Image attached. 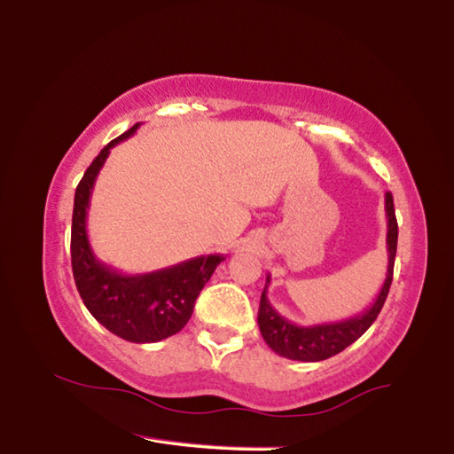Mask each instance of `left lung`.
<instances>
[{"label": "left lung", "instance_id": "obj_1", "mask_svg": "<svg viewBox=\"0 0 454 454\" xmlns=\"http://www.w3.org/2000/svg\"><path fill=\"white\" fill-rule=\"evenodd\" d=\"M384 210H387V250H388V266L387 278H384L382 288L376 296V301L368 306L364 312L356 314L352 318L325 322V325L301 326L284 318L282 314L272 309L268 301V284H270V274L266 276V286L260 296L258 309V328L276 355L290 360H301V363H318L330 356L338 355L352 342L358 340L382 310L384 301H387L390 282H393L395 270V256H396V240H398V224L395 216V204L390 192L384 194Z\"/></svg>", "mask_w": 454, "mask_h": 454}]
</instances>
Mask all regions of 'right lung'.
I'll use <instances>...</instances> for the list:
<instances>
[{"label": "right lung", "instance_id": "1", "mask_svg": "<svg viewBox=\"0 0 454 454\" xmlns=\"http://www.w3.org/2000/svg\"><path fill=\"white\" fill-rule=\"evenodd\" d=\"M136 124L98 153L75 188L72 218V270L86 309L99 325L128 342H158L186 326L194 302L224 260L208 254L145 274H124L98 260L88 240L91 190L110 150L136 134Z\"/></svg>", "mask_w": 454, "mask_h": 454}]
</instances>
